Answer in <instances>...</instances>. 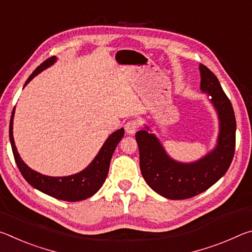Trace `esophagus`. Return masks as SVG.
Listing matches in <instances>:
<instances>
[{
  "label": "esophagus",
  "mask_w": 252,
  "mask_h": 252,
  "mask_svg": "<svg viewBox=\"0 0 252 252\" xmlns=\"http://www.w3.org/2000/svg\"><path fill=\"white\" fill-rule=\"evenodd\" d=\"M125 129L127 134L133 135L139 129V122L136 120H131L129 122H126V125L125 126Z\"/></svg>",
  "instance_id": "obj_1"
}]
</instances>
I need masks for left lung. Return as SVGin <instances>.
<instances>
[{
  "label": "left lung",
  "instance_id": "left-lung-1",
  "mask_svg": "<svg viewBox=\"0 0 252 252\" xmlns=\"http://www.w3.org/2000/svg\"><path fill=\"white\" fill-rule=\"evenodd\" d=\"M199 70L200 89L208 94L219 119L215 149L199 160L186 163L172 159L148 126L135 133L144 180L152 190L167 199L192 198L208 190L228 171L234 155L237 126L231 102L219 80L207 66L200 64Z\"/></svg>",
  "mask_w": 252,
  "mask_h": 252
}]
</instances>
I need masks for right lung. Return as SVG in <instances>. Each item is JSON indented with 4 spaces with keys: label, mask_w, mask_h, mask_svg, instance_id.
<instances>
[{
    "label": "right lung",
    "mask_w": 252,
    "mask_h": 252,
    "mask_svg": "<svg viewBox=\"0 0 252 252\" xmlns=\"http://www.w3.org/2000/svg\"><path fill=\"white\" fill-rule=\"evenodd\" d=\"M55 61H57V57H52L37 66L33 71V73L29 76L24 87L33 78H35L37 74L45 70L46 67L54 64ZM14 112L15 108L13 109V112H12L10 121V142L18 168L21 173H22L23 178L30 185L41 191V192L51 195V197L55 199L70 202L88 199L99 191L105 181L106 176H108L111 158H112L113 152L116 150L118 143L121 141L123 135H125V129L123 127L109 135V138L105 140L103 146L101 147L99 153L91 161V163L87 168L83 169L82 171L75 174H71V176L67 177H50L34 171L21 159L19 152L16 150L13 138Z\"/></svg>",
    "instance_id": "obj_1"
}]
</instances>
